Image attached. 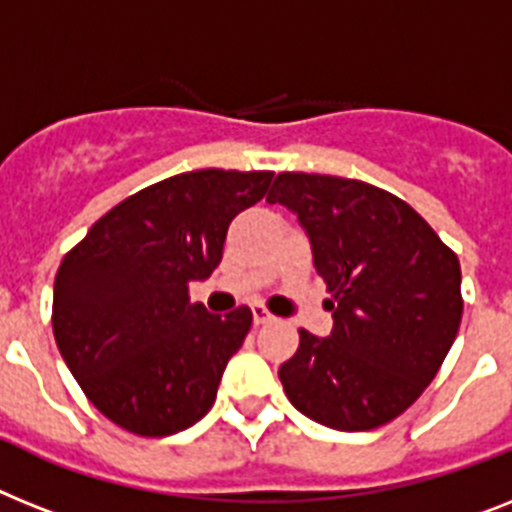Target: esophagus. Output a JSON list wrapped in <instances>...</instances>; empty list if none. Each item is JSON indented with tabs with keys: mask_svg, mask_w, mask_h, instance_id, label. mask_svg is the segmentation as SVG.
Here are the masks:
<instances>
[{
	"mask_svg": "<svg viewBox=\"0 0 512 512\" xmlns=\"http://www.w3.org/2000/svg\"><path fill=\"white\" fill-rule=\"evenodd\" d=\"M251 311H253V324H256V327H259V324L274 322V314H269V311H266L264 306H259V303H256V306H253Z\"/></svg>",
	"mask_w": 512,
	"mask_h": 512,
	"instance_id": "1",
	"label": "esophagus"
}]
</instances>
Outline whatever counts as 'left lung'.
<instances>
[{
  "label": "left lung",
  "mask_w": 512,
  "mask_h": 512,
  "mask_svg": "<svg viewBox=\"0 0 512 512\" xmlns=\"http://www.w3.org/2000/svg\"><path fill=\"white\" fill-rule=\"evenodd\" d=\"M298 214L335 327L301 329L280 366L287 400L316 424L366 432L437 377L463 316L460 261L413 206L377 185L280 172L266 196Z\"/></svg>",
  "instance_id": "1"
}]
</instances>
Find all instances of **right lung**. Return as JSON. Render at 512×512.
<instances>
[{
	"label": "right lung",
	"mask_w": 512,
	"mask_h": 512,
	"mask_svg": "<svg viewBox=\"0 0 512 512\" xmlns=\"http://www.w3.org/2000/svg\"><path fill=\"white\" fill-rule=\"evenodd\" d=\"M274 172L196 170L109 209L54 277L52 329L80 390L120 429L170 437L209 413L253 314L190 303L222 261L227 227Z\"/></svg>",
	"instance_id": "right-lung-1"
}]
</instances>
